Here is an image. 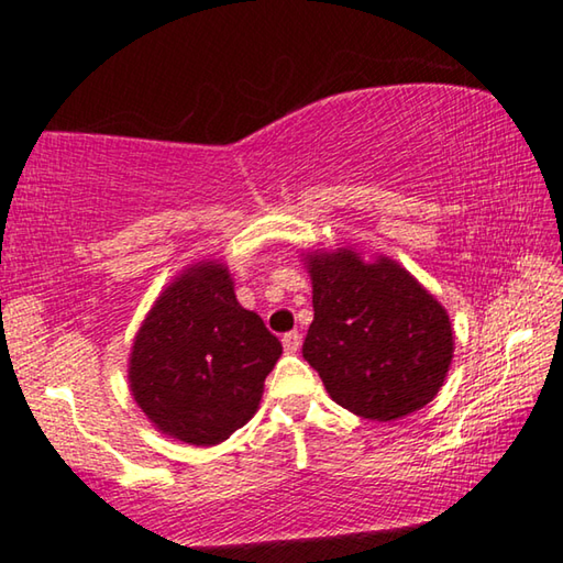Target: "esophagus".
Wrapping results in <instances>:
<instances>
[{"label": "esophagus", "mask_w": 563, "mask_h": 563, "mask_svg": "<svg viewBox=\"0 0 563 563\" xmlns=\"http://www.w3.org/2000/svg\"><path fill=\"white\" fill-rule=\"evenodd\" d=\"M283 350L285 352H290V355H292V352H298L300 350V335H298V332H285V335H283Z\"/></svg>", "instance_id": "1"}]
</instances>
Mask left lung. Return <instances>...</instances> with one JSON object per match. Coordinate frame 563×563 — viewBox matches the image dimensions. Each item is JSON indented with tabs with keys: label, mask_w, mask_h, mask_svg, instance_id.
Here are the masks:
<instances>
[{
	"label": "left lung",
	"mask_w": 563,
	"mask_h": 563,
	"mask_svg": "<svg viewBox=\"0 0 563 563\" xmlns=\"http://www.w3.org/2000/svg\"><path fill=\"white\" fill-rule=\"evenodd\" d=\"M312 310L302 357L352 415L393 422L432 402L454 357L450 312L412 273L357 247L302 253Z\"/></svg>",
	"instance_id": "8db88e82"
}]
</instances>
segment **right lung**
<instances>
[{"mask_svg":"<svg viewBox=\"0 0 563 563\" xmlns=\"http://www.w3.org/2000/svg\"><path fill=\"white\" fill-rule=\"evenodd\" d=\"M280 355L258 312L238 302L228 265L198 261L161 290L141 322L129 389L161 434L213 446L258 412Z\"/></svg>","mask_w":563,"mask_h":563,"instance_id":"add662e5","label":"right lung"}]
</instances>
